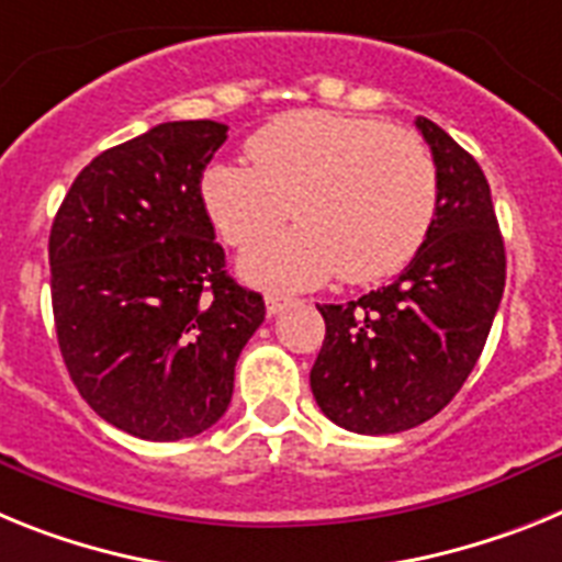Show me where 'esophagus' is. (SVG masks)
Listing matches in <instances>:
<instances>
[{"label": "esophagus", "instance_id": "34e87169", "mask_svg": "<svg viewBox=\"0 0 562 562\" xmlns=\"http://www.w3.org/2000/svg\"><path fill=\"white\" fill-rule=\"evenodd\" d=\"M296 300H291V296H282V294H268L266 296V311H268V316H277V314H282V311L285 308H291V305H294Z\"/></svg>", "mask_w": 562, "mask_h": 562}]
</instances>
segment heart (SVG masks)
<instances>
[{"label":"heart","mask_w":562,"mask_h":562,"mask_svg":"<svg viewBox=\"0 0 562 562\" xmlns=\"http://www.w3.org/2000/svg\"><path fill=\"white\" fill-rule=\"evenodd\" d=\"M254 164L217 160L200 194L228 246L266 240L243 257L260 285H316L396 274L427 240L438 206L436 160L413 133L350 112L300 110L248 138Z\"/></svg>","instance_id":"b5f03b06"}]
</instances>
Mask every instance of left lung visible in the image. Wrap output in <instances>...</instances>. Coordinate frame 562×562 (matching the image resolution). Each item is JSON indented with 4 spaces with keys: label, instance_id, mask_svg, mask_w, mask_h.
Wrapping results in <instances>:
<instances>
[{
    "label": "left lung",
    "instance_id": "left-lung-1",
    "mask_svg": "<svg viewBox=\"0 0 562 562\" xmlns=\"http://www.w3.org/2000/svg\"><path fill=\"white\" fill-rule=\"evenodd\" d=\"M438 172L436 221L396 282L316 305L325 341L311 368L319 409L339 427L387 436L456 398L484 350L506 285L504 237L477 160L416 119Z\"/></svg>",
    "mask_w": 562,
    "mask_h": 562
}]
</instances>
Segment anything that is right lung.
Wrapping results in <instances>:
<instances>
[{"instance_id":"obj_1","label":"right lung","mask_w":562,"mask_h":562,"mask_svg":"<svg viewBox=\"0 0 562 562\" xmlns=\"http://www.w3.org/2000/svg\"><path fill=\"white\" fill-rule=\"evenodd\" d=\"M217 121H166L78 172L50 228L58 348L81 398L112 427L180 441L228 409L234 364L266 319L226 274L200 180Z\"/></svg>"}]
</instances>
